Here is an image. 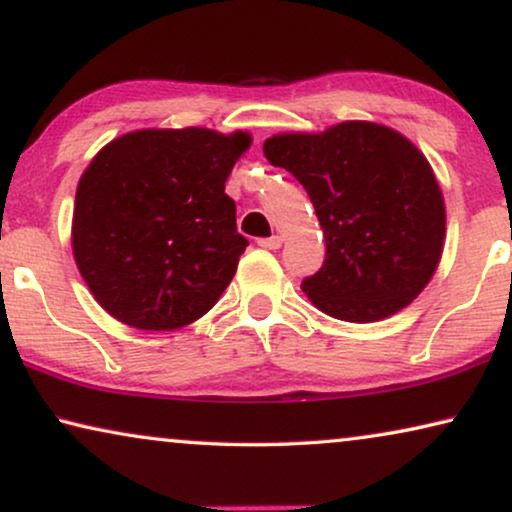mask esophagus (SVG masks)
<instances>
[{
  "mask_svg": "<svg viewBox=\"0 0 512 512\" xmlns=\"http://www.w3.org/2000/svg\"><path fill=\"white\" fill-rule=\"evenodd\" d=\"M258 247H263V249H279V247H282V237H279V235L263 237V240H258Z\"/></svg>",
  "mask_w": 512,
  "mask_h": 512,
  "instance_id": "34e87169",
  "label": "esophagus"
}]
</instances>
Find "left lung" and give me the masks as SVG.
Here are the masks:
<instances>
[{"instance_id":"1","label":"left lung","mask_w":512,"mask_h":512,"mask_svg":"<svg viewBox=\"0 0 512 512\" xmlns=\"http://www.w3.org/2000/svg\"><path fill=\"white\" fill-rule=\"evenodd\" d=\"M310 195L326 261L300 289L328 317L382 321L431 282L445 247V200L433 167L401 132L342 121L321 132H279L263 142Z\"/></svg>"}]
</instances>
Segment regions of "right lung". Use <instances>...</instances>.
Instances as JSON below:
<instances>
[{
	"label": "right lung",
	"instance_id": "obj_1",
	"mask_svg": "<svg viewBox=\"0 0 512 512\" xmlns=\"http://www.w3.org/2000/svg\"><path fill=\"white\" fill-rule=\"evenodd\" d=\"M247 130L144 128L111 139L76 186L72 251L93 298L139 331H177L214 307L247 240L226 179Z\"/></svg>",
	"mask_w": 512,
	"mask_h": 512
}]
</instances>
